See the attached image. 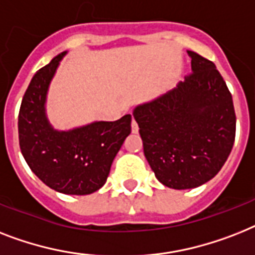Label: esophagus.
Listing matches in <instances>:
<instances>
[{
  "mask_svg": "<svg viewBox=\"0 0 255 255\" xmlns=\"http://www.w3.org/2000/svg\"><path fill=\"white\" fill-rule=\"evenodd\" d=\"M132 132H133V133H137V132H138L137 122L134 121V119H132Z\"/></svg>",
  "mask_w": 255,
  "mask_h": 255,
  "instance_id": "obj_1",
  "label": "esophagus"
}]
</instances>
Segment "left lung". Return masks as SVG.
I'll return each instance as SVG.
<instances>
[{"label":"left lung","mask_w":255,"mask_h":255,"mask_svg":"<svg viewBox=\"0 0 255 255\" xmlns=\"http://www.w3.org/2000/svg\"><path fill=\"white\" fill-rule=\"evenodd\" d=\"M192 72L153 102L134 109L144 154L162 185L194 188L220 171L236 137L233 99L215 64L188 51Z\"/></svg>","instance_id":"left-lung-1"}]
</instances>
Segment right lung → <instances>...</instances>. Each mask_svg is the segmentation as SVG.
I'll list each match as a JSON object with an SVG mask.
<instances>
[{
  "label": "right lung",
  "instance_id": "obj_1",
  "mask_svg": "<svg viewBox=\"0 0 255 255\" xmlns=\"http://www.w3.org/2000/svg\"><path fill=\"white\" fill-rule=\"evenodd\" d=\"M64 55L39 69L24 93L18 115L19 146L27 165L48 187L68 195H88L105 185L114 158L131 133L132 117L55 131L45 118L44 102Z\"/></svg>",
  "mask_w": 255,
  "mask_h": 255
}]
</instances>
